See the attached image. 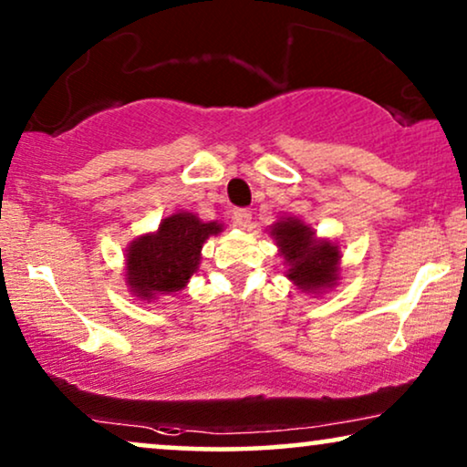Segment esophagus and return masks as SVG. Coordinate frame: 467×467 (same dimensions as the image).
Instances as JSON below:
<instances>
[{
  "label": "esophagus",
  "instance_id": "1",
  "mask_svg": "<svg viewBox=\"0 0 467 467\" xmlns=\"http://www.w3.org/2000/svg\"><path fill=\"white\" fill-rule=\"evenodd\" d=\"M232 214H234V221L238 223L240 227H248V223L253 219V213L248 208H235Z\"/></svg>",
  "mask_w": 467,
  "mask_h": 467
}]
</instances>
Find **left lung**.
Segmentation results:
<instances>
[{
    "label": "left lung",
    "mask_w": 467,
    "mask_h": 467,
    "mask_svg": "<svg viewBox=\"0 0 467 467\" xmlns=\"http://www.w3.org/2000/svg\"><path fill=\"white\" fill-rule=\"evenodd\" d=\"M278 254L285 259V276L302 293L321 296L340 280V246L329 238H318L315 229L299 216H280L270 225Z\"/></svg>",
    "instance_id": "1"
}]
</instances>
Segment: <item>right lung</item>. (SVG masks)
Listing matches in <instances>:
<instances>
[{"label":"right lung","instance_id":"1","mask_svg":"<svg viewBox=\"0 0 467 467\" xmlns=\"http://www.w3.org/2000/svg\"><path fill=\"white\" fill-rule=\"evenodd\" d=\"M223 223L202 221L187 210L165 216L150 234L138 235L125 253V285L142 302L182 291L202 264V248Z\"/></svg>","mask_w":467,"mask_h":467}]
</instances>
